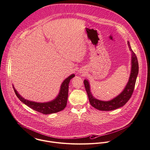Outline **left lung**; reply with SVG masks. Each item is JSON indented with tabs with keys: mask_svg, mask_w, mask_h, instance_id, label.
I'll list each match as a JSON object with an SVG mask.
<instances>
[{
	"mask_svg": "<svg viewBox=\"0 0 150 150\" xmlns=\"http://www.w3.org/2000/svg\"><path fill=\"white\" fill-rule=\"evenodd\" d=\"M129 50L132 52L131 72L130 77L123 91L117 96L108 101L101 100L95 98L91 91L89 82L88 79L84 80V85L89 98L90 104L95 109L102 111H110L123 106L131 98L139 74V62L135 53L133 51L129 41H127Z\"/></svg>",
	"mask_w": 150,
	"mask_h": 150,
	"instance_id": "1",
	"label": "left lung"
}]
</instances>
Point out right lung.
Instances as JSON below:
<instances>
[{
  "label": "right lung",
  "mask_w": 150,
  "mask_h": 150,
  "mask_svg": "<svg viewBox=\"0 0 150 150\" xmlns=\"http://www.w3.org/2000/svg\"><path fill=\"white\" fill-rule=\"evenodd\" d=\"M75 76L72 74L64 80L62 82L58 95L52 100L46 102H37L28 100L23 98L16 91L13 85L14 92L19 100L31 109L44 115L55 113L62 110L67 106L69 83L72 78Z\"/></svg>",
  "instance_id": "right-lung-1"
}]
</instances>
